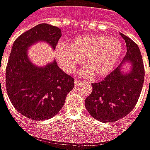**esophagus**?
Here are the masks:
<instances>
[{"instance_id": "34e87169", "label": "esophagus", "mask_w": 150, "mask_h": 150, "mask_svg": "<svg viewBox=\"0 0 150 150\" xmlns=\"http://www.w3.org/2000/svg\"><path fill=\"white\" fill-rule=\"evenodd\" d=\"M74 83H75V85H76V86H78L80 83H81V81H80V80L76 79H76L74 80Z\"/></svg>"}]
</instances>
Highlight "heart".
<instances>
[{
  "label": "heart",
  "mask_w": 150,
  "mask_h": 150,
  "mask_svg": "<svg viewBox=\"0 0 150 150\" xmlns=\"http://www.w3.org/2000/svg\"><path fill=\"white\" fill-rule=\"evenodd\" d=\"M123 45L119 39L105 35H81L69 45H58L56 57L61 67L67 73H74L81 64L93 77L100 78L111 73L121 57Z\"/></svg>",
  "instance_id": "b5f03b06"
}]
</instances>
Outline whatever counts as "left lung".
Listing matches in <instances>:
<instances>
[{
  "instance_id": "left-lung-1",
  "label": "left lung",
  "mask_w": 150,
  "mask_h": 150,
  "mask_svg": "<svg viewBox=\"0 0 150 150\" xmlns=\"http://www.w3.org/2000/svg\"><path fill=\"white\" fill-rule=\"evenodd\" d=\"M126 54L118 67L98 83H93V91L85 100L89 114L101 122H112L124 117L133 110L139 99L145 79L142 57L137 45L123 33ZM125 61L132 64L129 74L120 72Z\"/></svg>"
}]
</instances>
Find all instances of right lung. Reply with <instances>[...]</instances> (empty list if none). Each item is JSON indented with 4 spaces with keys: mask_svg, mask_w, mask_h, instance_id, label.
Listing matches in <instances>:
<instances>
[{
    "mask_svg": "<svg viewBox=\"0 0 150 150\" xmlns=\"http://www.w3.org/2000/svg\"><path fill=\"white\" fill-rule=\"evenodd\" d=\"M61 37L57 27L40 24L19 36L12 47L5 70L8 96L14 108L32 120H47L58 113L74 87V77L56 62L38 68L27 57L33 43L45 40L55 50Z\"/></svg>",
    "mask_w": 150,
    "mask_h": 150,
    "instance_id": "right-lung-1",
    "label": "right lung"
}]
</instances>
